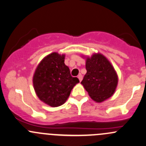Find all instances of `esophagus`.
<instances>
[{"label":"esophagus","instance_id":"34e87169","mask_svg":"<svg viewBox=\"0 0 146 146\" xmlns=\"http://www.w3.org/2000/svg\"><path fill=\"white\" fill-rule=\"evenodd\" d=\"M78 79H79L80 82H81V81H82V75H81V74L78 75Z\"/></svg>","mask_w":146,"mask_h":146}]
</instances>
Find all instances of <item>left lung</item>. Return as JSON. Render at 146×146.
I'll return each mask as SVG.
<instances>
[{"mask_svg":"<svg viewBox=\"0 0 146 146\" xmlns=\"http://www.w3.org/2000/svg\"><path fill=\"white\" fill-rule=\"evenodd\" d=\"M87 73L81 84L92 99L102 102L115 91L117 76L109 61L101 54H94L86 60Z\"/></svg>","mask_w":146,"mask_h":146,"instance_id":"obj_1","label":"left lung"}]
</instances>
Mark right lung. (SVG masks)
Instances as JSON below:
<instances>
[{"mask_svg": "<svg viewBox=\"0 0 146 146\" xmlns=\"http://www.w3.org/2000/svg\"><path fill=\"white\" fill-rule=\"evenodd\" d=\"M64 55L53 52L45 56L37 67L33 83L37 96L52 107L66 102L72 89L79 82L72 77L70 69L64 64Z\"/></svg>", "mask_w": 146, "mask_h": 146, "instance_id": "1", "label": "right lung"}]
</instances>
